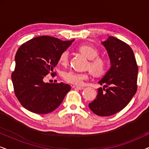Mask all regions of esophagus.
<instances>
[{
  "instance_id": "esophagus-1",
  "label": "esophagus",
  "mask_w": 149,
  "mask_h": 149,
  "mask_svg": "<svg viewBox=\"0 0 149 149\" xmlns=\"http://www.w3.org/2000/svg\"><path fill=\"white\" fill-rule=\"evenodd\" d=\"M73 88L77 89H79V90H82V89H84V87H81V86H77V85H73L72 86Z\"/></svg>"
}]
</instances>
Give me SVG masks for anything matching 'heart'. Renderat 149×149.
<instances>
[{
	"instance_id": "obj_1",
	"label": "heart",
	"mask_w": 149,
	"mask_h": 149,
	"mask_svg": "<svg viewBox=\"0 0 149 149\" xmlns=\"http://www.w3.org/2000/svg\"><path fill=\"white\" fill-rule=\"evenodd\" d=\"M79 51L83 56L89 60L87 68H89L95 76H101L104 74L107 69V62L104 59L99 58V52L96 48L88 45H83L79 47ZM69 54L68 51H64L59 57V63L65 66L68 62ZM64 80L68 83L74 85L83 84V81L88 79L89 73L78 72L69 70L63 74Z\"/></svg>"
}]
</instances>
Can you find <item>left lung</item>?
Returning <instances> with one entry per match:
<instances>
[{
	"label": "left lung",
	"instance_id": "obj_1",
	"mask_svg": "<svg viewBox=\"0 0 149 149\" xmlns=\"http://www.w3.org/2000/svg\"><path fill=\"white\" fill-rule=\"evenodd\" d=\"M102 44L111 66L98 82L104 87L97 89V96L89 107L95 115L104 117L121 111L131 101L137 91L138 68L133 50L125 42L109 36Z\"/></svg>",
	"mask_w": 149,
	"mask_h": 149
}]
</instances>
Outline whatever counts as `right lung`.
Returning a JSON list of instances; mask_svg holds the SVG:
<instances>
[{"mask_svg": "<svg viewBox=\"0 0 149 149\" xmlns=\"http://www.w3.org/2000/svg\"><path fill=\"white\" fill-rule=\"evenodd\" d=\"M74 41H63L49 36L32 38L22 44L15 56V68L11 74L15 96L32 113L54 111L70 90L68 84L45 82L46 75H55L59 57Z\"/></svg>", "mask_w": 149, "mask_h": 149, "instance_id": "add662e5", "label": "right lung"}]
</instances>
